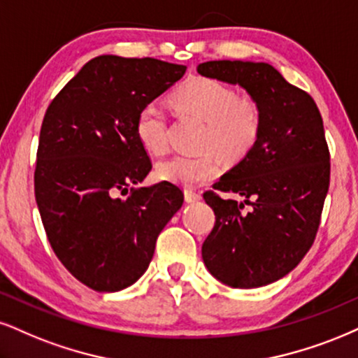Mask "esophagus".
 <instances>
[{"instance_id":"1","label":"esophagus","mask_w":358,"mask_h":358,"mask_svg":"<svg viewBox=\"0 0 358 358\" xmlns=\"http://www.w3.org/2000/svg\"><path fill=\"white\" fill-rule=\"evenodd\" d=\"M184 197H186V202H189V204L201 201V194L192 191V189H186V191H184Z\"/></svg>"}]
</instances>
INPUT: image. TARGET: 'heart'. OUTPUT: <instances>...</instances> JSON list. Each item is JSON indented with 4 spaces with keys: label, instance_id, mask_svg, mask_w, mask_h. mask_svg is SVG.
I'll return each mask as SVG.
<instances>
[{
    "label": "heart",
    "instance_id": "heart-1",
    "mask_svg": "<svg viewBox=\"0 0 358 358\" xmlns=\"http://www.w3.org/2000/svg\"><path fill=\"white\" fill-rule=\"evenodd\" d=\"M172 104L180 113L206 122L199 156H172L156 167L157 178L178 186L192 187L214 179L220 164L214 150L229 161L244 157L262 131V109L255 98L237 94L226 83L210 78H191L172 92ZM136 136L152 154L167 149V117L157 103H148L136 117ZM213 151L210 152V149Z\"/></svg>",
    "mask_w": 358,
    "mask_h": 358
}]
</instances>
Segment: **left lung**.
<instances>
[{
	"mask_svg": "<svg viewBox=\"0 0 358 358\" xmlns=\"http://www.w3.org/2000/svg\"><path fill=\"white\" fill-rule=\"evenodd\" d=\"M197 73L239 85L262 109L257 143L214 184L242 201L204 194L215 224L202 244V260L234 289L268 285L299 266L320 224L330 154L319 108L267 63L207 61Z\"/></svg>",
	"mask_w": 358,
	"mask_h": 358,
	"instance_id": "left-lung-1",
	"label": "left lung"
}]
</instances>
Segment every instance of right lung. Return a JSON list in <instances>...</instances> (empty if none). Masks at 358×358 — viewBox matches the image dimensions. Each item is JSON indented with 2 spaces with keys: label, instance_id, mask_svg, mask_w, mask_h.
I'll use <instances>...</instances> for the list:
<instances>
[{
  "label": "right lung",
  "instance_id": "add662e5",
  "mask_svg": "<svg viewBox=\"0 0 358 358\" xmlns=\"http://www.w3.org/2000/svg\"><path fill=\"white\" fill-rule=\"evenodd\" d=\"M184 73L186 66L154 57L98 56L44 114L34 171L38 209L57 259L92 290L134 284L182 206V191L167 180L136 187L152 167L136 117Z\"/></svg>",
  "mask_w": 358,
  "mask_h": 358
}]
</instances>
